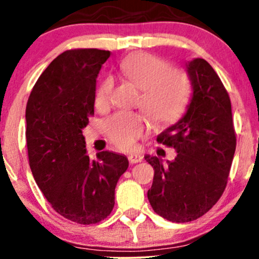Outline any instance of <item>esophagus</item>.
Returning <instances> with one entry per match:
<instances>
[{
	"mask_svg": "<svg viewBox=\"0 0 259 259\" xmlns=\"http://www.w3.org/2000/svg\"><path fill=\"white\" fill-rule=\"evenodd\" d=\"M127 159H129V162L132 163V164H134V163L142 162V159H144V157H142L141 154L132 153V154H129V157H127Z\"/></svg>",
	"mask_w": 259,
	"mask_h": 259,
	"instance_id": "34e87169",
	"label": "esophagus"
}]
</instances>
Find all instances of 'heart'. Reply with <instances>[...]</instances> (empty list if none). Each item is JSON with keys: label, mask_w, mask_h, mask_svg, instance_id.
I'll return each instance as SVG.
<instances>
[{"label": "heart", "mask_w": 259, "mask_h": 259, "mask_svg": "<svg viewBox=\"0 0 259 259\" xmlns=\"http://www.w3.org/2000/svg\"><path fill=\"white\" fill-rule=\"evenodd\" d=\"M120 72L141 90L139 105L157 125L173 123L184 112L191 95V82L183 70L170 68L165 59L150 53H135L121 61ZM114 81L111 76L101 80L95 102L102 108L111 100ZM109 141L121 150L135 145L142 135L145 120L134 112H119L105 123Z\"/></svg>", "instance_id": "b5f03b06"}]
</instances>
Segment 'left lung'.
I'll list each match as a JSON object with an SVG mask.
<instances>
[{
  "instance_id": "obj_1",
  "label": "left lung",
  "mask_w": 259,
  "mask_h": 259,
  "mask_svg": "<svg viewBox=\"0 0 259 259\" xmlns=\"http://www.w3.org/2000/svg\"><path fill=\"white\" fill-rule=\"evenodd\" d=\"M186 69L194 91L187 111L157 136L177 157L167 163L145 157L154 169L148 201L157 214L174 223L196 221L218 202L236 148L230 97L218 74L202 58L186 63Z\"/></svg>"
}]
</instances>
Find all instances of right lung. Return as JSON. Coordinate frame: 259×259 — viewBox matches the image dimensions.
<instances>
[{
  "label": "right lung",
  "instance_id": "add662e5",
  "mask_svg": "<svg viewBox=\"0 0 259 259\" xmlns=\"http://www.w3.org/2000/svg\"><path fill=\"white\" fill-rule=\"evenodd\" d=\"M111 52L68 50L56 57L32 88L26 103L29 165L53 209L78 224L111 214L114 191L129 165L121 154H86L82 129L94 115L96 78Z\"/></svg>",
  "mask_w": 259,
  "mask_h": 259
}]
</instances>
